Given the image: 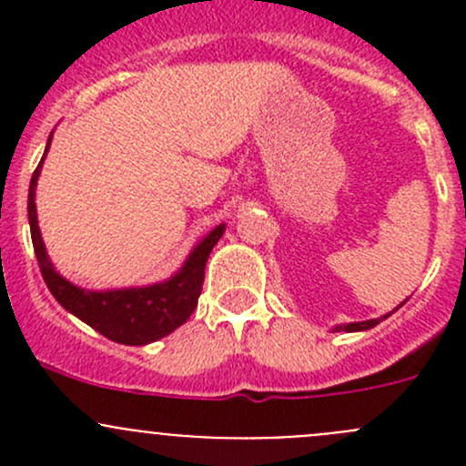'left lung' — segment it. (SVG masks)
Wrapping results in <instances>:
<instances>
[{
    "instance_id": "1",
    "label": "left lung",
    "mask_w": 466,
    "mask_h": 466,
    "mask_svg": "<svg viewBox=\"0 0 466 466\" xmlns=\"http://www.w3.org/2000/svg\"><path fill=\"white\" fill-rule=\"evenodd\" d=\"M403 302H406V299H403ZM403 302L399 304V307H403ZM399 307H397V309H399ZM397 309H394V311H397ZM394 311L385 313V316H380V318H374V320H365V322H347V324H336V327H333L331 331H347V333H354V331H368V329L377 327L379 322H383L385 318H390V316H392Z\"/></svg>"
}]
</instances>
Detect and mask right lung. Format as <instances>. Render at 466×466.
Instances as JSON below:
<instances>
[{"label": "right lung", "mask_w": 466, "mask_h": 466, "mask_svg": "<svg viewBox=\"0 0 466 466\" xmlns=\"http://www.w3.org/2000/svg\"><path fill=\"white\" fill-rule=\"evenodd\" d=\"M51 137L46 139L45 155L40 164L33 171L29 185V225L33 250H35L40 272L45 277L46 289L51 290L60 307L83 320L94 331L106 336L107 340L121 342V345H148L176 331L180 324L189 320L198 304L200 290H203L205 266L209 259V252L223 237L225 223L216 225L211 232L194 246V250L187 255L185 263L173 272L168 279L155 281L148 286H128V289H110V290H87L81 286L65 279L51 263L46 255L45 241H42L40 228H37V209H35V187L40 177L42 164L49 153Z\"/></svg>", "instance_id": "right-lung-1"}]
</instances>
